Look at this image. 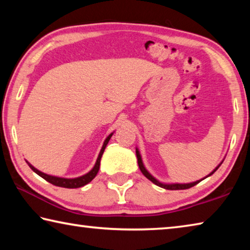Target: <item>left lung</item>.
Masks as SVG:
<instances>
[{
    "instance_id": "8db88e82",
    "label": "left lung",
    "mask_w": 250,
    "mask_h": 250,
    "mask_svg": "<svg viewBox=\"0 0 250 250\" xmlns=\"http://www.w3.org/2000/svg\"><path fill=\"white\" fill-rule=\"evenodd\" d=\"M135 153H137V158H138V164H139V167H140V170H141V172H142V174L145 175L146 179H149L151 182H153V183L155 184V185H158V186H160V188H166V189H186V188H193V186H195L196 184H198L200 183V182L202 181H196V182H193V183H188V184H162V183H160V182L158 181V180H155L153 176H152L149 172H147L146 170V167H143V163H142V160H141V155H140V153H139V151L137 150L135 151ZM219 166H221V164H219ZM219 166L215 168V170L210 173L209 175H211L213 174V173L217 170V168L219 167ZM208 175V176H209Z\"/></svg>"
}]
</instances>
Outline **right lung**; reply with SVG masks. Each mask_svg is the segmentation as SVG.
<instances>
[{
    "instance_id": "1",
    "label": "right lung",
    "mask_w": 250,
    "mask_h": 250,
    "mask_svg": "<svg viewBox=\"0 0 250 250\" xmlns=\"http://www.w3.org/2000/svg\"><path fill=\"white\" fill-rule=\"evenodd\" d=\"M111 135H112V133L110 134L107 139H105V141H104V146H103V149H101V151H100V153L98 155V159H97V162L95 164L94 168H92V170L89 173H87V174H84V175L80 176V177H76V179H62V177H56V176L47 175V174H45V173H43V172L36 170V168L34 167H32L28 162L27 163H28L29 167H31L32 170L36 173V174H39L40 176L43 177L44 180L49 182L50 184H53L55 186H61V188H82V186L88 184V183H89V182H91L92 180H94V177L97 175V173H98L99 167H100V159H101V156H103V154H104V151L105 149V146H107L108 142L110 140V138H111Z\"/></svg>"
}]
</instances>
